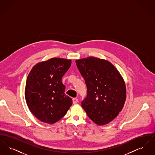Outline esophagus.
<instances>
[{
	"label": "esophagus",
	"instance_id": "34e87169",
	"mask_svg": "<svg viewBox=\"0 0 155 155\" xmlns=\"http://www.w3.org/2000/svg\"><path fill=\"white\" fill-rule=\"evenodd\" d=\"M78 102V99L77 98L74 97L73 99V104H76Z\"/></svg>",
	"mask_w": 155,
	"mask_h": 155
}]
</instances>
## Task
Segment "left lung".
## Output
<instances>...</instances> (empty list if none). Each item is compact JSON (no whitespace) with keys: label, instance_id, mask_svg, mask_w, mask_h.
<instances>
[{"label":"left lung","instance_id":"obj_1","mask_svg":"<svg viewBox=\"0 0 155 155\" xmlns=\"http://www.w3.org/2000/svg\"><path fill=\"white\" fill-rule=\"evenodd\" d=\"M87 87L82 102L88 116L99 125H106L118 116L126 99L125 82L110 62L96 57L75 60Z\"/></svg>","mask_w":155,"mask_h":155}]
</instances>
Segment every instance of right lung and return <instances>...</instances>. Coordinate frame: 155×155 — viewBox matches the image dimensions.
Listing matches in <instances>:
<instances>
[{
	"instance_id": "1",
	"label": "right lung",
	"mask_w": 155,
	"mask_h": 155,
	"mask_svg": "<svg viewBox=\"0 0 155 155\" xmlns=\"http://www.w3.org/2000/svg\"><path fill=\"white\" fill-rule=\"evenodd\" d=\"M70 59L53 58L38 63L27 77L25 98L30 111L40 121L54 124L73 104L64 94L61 79L71 66Z\"/></svg>"
}]
</instances>
